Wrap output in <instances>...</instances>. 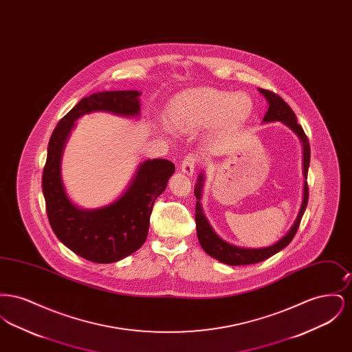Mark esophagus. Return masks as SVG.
Masks as SVG:
<instances>
[{
  "label": "esophagus",
  "instance_id": "34e87169",
  "mask_svg": "<svg viewBox=\"0 0 352 352\" xmlns=\"http://www.w3.org/2000/svg\"><path fill=\"white\" fill-rule=\"evenodd\" d=\"M195 164H197V157L194 154L186 155L184 161H182V164H181V171L186 174V175L191 177L194 174V171H195Z\"/></svg>",
  "mask_w": 352,
  "mask_h": 352
}]
</instances>
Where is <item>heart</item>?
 <instances>
[{
    "label": "heart",
    "mask_w": 352,
    "mask_h": 352,
    "mask_svg": "<svg viewBox=\"0 0 352 352\" xmlns=\"http://www.w3.org/2000/svg\"><path fill=\"white\" fill-rule=\"evenodd\" d=\"M253 101L245 92H232L210 87L187 89L168 105L166 120L178 133H195L214 124L224 131L251 115ZM162 132H168L166 128Z\"/></svg>",
    "instance_id": "heart-1"
}]
</instances>
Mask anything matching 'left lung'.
<instances>
[{
    "instance_id": "1",
    "label": "left lung",
    "mask_w": 352,
    "mask_h": 352,
    "mask_svg": "<svg viewBox=\"0 0 352 352\" xmlns=\"http://www.w3.org/2000/svg\"><path fill=\"white\" fill-rule=\"evenodd\" d=\"M258 92L264 95V98L268 101V112L263 118V124H269V122H283L293 133L297 134L302 144V165H303V198H302L301 207L298 211V215L294 220L293 226L289 228V231L274 244L268 245V247H261V248H245V247H237L226 240H223L219 236L212 226L210 224L208 219L206 218L203 207H201V192H203V186H204V179L206 175L201 171L198 175V182L195 184L194 194L197 197V207H195V221H197V234L201 243V247L203 251L206 252L208 256L217 258L220 263L227 264V265H250V264H257L277 252L283 251L285 247L293 240L294 234L297 232L300 223H301L303 212L306 210L307 201H309V188H307V171H309V165H310V145L306 134L303 132L301 125L297 122L296 113L292 111V108L285 102L283 98L276 95L274 92H270L268 89L258 88Z\"/></svg>"
}]
</instances>
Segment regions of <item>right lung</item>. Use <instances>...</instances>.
<instances>
[{
	"mask_svg": "<svg viewBox=\"0 0 352 352\" xmlns=\"http://www.w3.org/2000/svg\"><path fill=\"white\" fill-rule=\"evenodd\" d=\"M140 95L135 89L102 91L84 98L58 122L49 141L42 190L51 228L68 250L92 263H116L142 247L154 201L166 190L175 166L168 160H146L118 199L98 208H82L68 197L62 155L79 118L94 112L140 118Z\"/></svg>",
	"mask_w": 352,
	"mask_h": 352,
	"instance_id": "add662e5",
	"label": "right lung"
}]
</instances>
